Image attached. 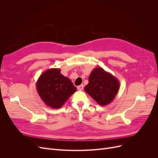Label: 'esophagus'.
I'll list each match as a JSON object with an SVG mask.
<instances>
[{
  "label": "esophagus",
  "instance_id": "1",
  "mask_svg": "<svg viewBox=\"0 0 158 158\" xmlns=\"http://www.w3.org/2000/svg\"><path fill=\"white\" fill-rule=\"evenodd\" d=\"M77 89H78V91H82L83 89H84V85L81 84V85H78V86L77 87Z\"/></svg>",
  "mask_w": 158,
  "mask_h": 158
}]
</instances>
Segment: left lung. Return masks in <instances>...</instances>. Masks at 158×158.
Instances as JSON below:
<instances>
[{"label":"left lung","mask_w":158,"mask_h":158,"mask_svg":"<svg viewBox=\"0 0 158 158\" xmlns=\"http://www.w3.org/2000/svg\"><path fill=\"white\" fill-rule=\"evenodd\" d=\"M88 80V84L84 88L85 92L102 106H107L113 101L120 86L115 76L99 67L93 70Z\"/></svg>","instance_id":"obj_1"}]
</instances>
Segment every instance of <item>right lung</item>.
<instances>
[{"mask_svg": "<svg viewBox=\"0 0 158 158\" xmlns=\"http://www.w3.org/2000/svg\"><path fill=\"white\" fill-rule=\"evenodd\" d=\"M36 88L43 102L52 109L60 108L76 91L71 80L60 74L59 69H50L41 74Z\"/></svg>", "mask_w": 158, "mask_h": 158, "instance_id": "obj_1", "label": "right lung"}]
</instances>
